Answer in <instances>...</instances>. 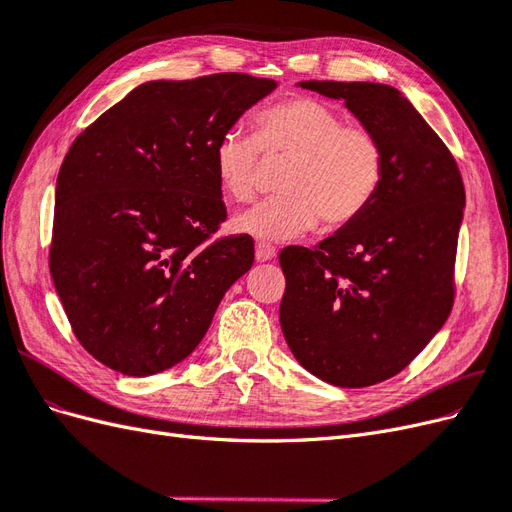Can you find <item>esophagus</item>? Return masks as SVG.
<instances>
[{"label":"esophagus","instance_id":"esophagus-1","mask_svg":"<svg viewBox=\"0 0 512 512\" xmlns=\"http://www.w3.org/2000/svg\"><path fill=\"white\" fill-rule=\"evenodd\" d=\"M275 247L269 245V243H256V260L258 262H267V260H273L275 258Z\"/></svg>","mask_w":512,"mask_h":512}]
</instances>
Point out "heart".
<instances>
[{"label":"heart","instance_id":"1","mask_svg":"<svg viewBox=\"0 0 512 512\" xmlns=\"http://www.w3.org/2000/svg\"><path fill=\"white\" fill-rule=\"evenodd\" d=\"M256 136L228 128L213 147V168L222 192L250 200L258 149L284 153L292 162L280 179V196L239 213L232 228L262 241H288L312 230L342 228L361 218L376 198L384 156L378 136L344 123L335 108L314 98H290L262 111Z\"/></svg>","mask_w":512,"mask_h":512}]
</instances>
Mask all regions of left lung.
<instances>
[{
  "label": "left lung",
  "mask_w": 512,
  "mask_h": 512,
  "mask_svg": "<svg viewBox=\"0 0 512 512\" xmlns=\"http://www.w3.org/2000/svg\"><path fill=\"white\" fill-rule=\"evenodd\" d=\"M297 87L342 100L382 145L380 188L361 218L314 250L280 254V324L294 359L324 382L361 389L399 374L451 314L466 190L451 151L399 89Z\"/></svg>",
  "instance_id": "8db88e82"
}]
</instances>
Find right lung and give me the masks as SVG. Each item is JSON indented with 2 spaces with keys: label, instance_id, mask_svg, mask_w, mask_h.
<instances>
[{
  "label": "right lung",
  "instance_id": "right-lung-1",
  "mask_svg": "<svg viewBox=\"0 0 512 512\" xmlns=\"http://www.w3.org/2000/svg\"><path fill=\"white\" fill-rule=\"evenodd\" d=\"M275 89L226 72L147 81L79 134L59 168L51 277L83 348L145 378L194 352L226 290L254 265L226 220L213 147Z\"/></svg>",
  "mask_w": 512,
  "mask_h": 512
}]
</instances>
